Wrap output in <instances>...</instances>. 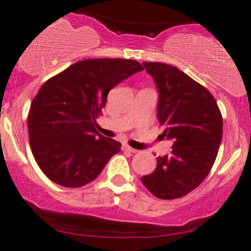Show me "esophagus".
I'll return each mask as SVG.
<instances>
[{"mask_svg": "<svg viewBox=\"0 0 251 251\" xmlns=\"http://www.w3.org/2000/svg\"><path fill=\"white\" fill-rule=\"evenodd\" d=\"M123 151H128V153H137V149L135 148H131L130 146H127V144H123Z\"/></svg>", "mask_w": 251, "mask_h": 251, "instance_id": "esophagus-1", "label": "esophagus"}]
</instances>
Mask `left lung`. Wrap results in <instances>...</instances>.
<instances>
[{
  "label": "left lung",
  "instance_id": "1",
  "mask_svg": "<svg viewBox=\"0 0 251 251\" xmlns=\"http://www.w3.org/2000/svg\"><path fill=\"white\" fill-rule=\"evenodd\" d=\"M158 90L156 116L171 140L170 155L142 177L151 194L176 199L199 186L211 170L222 138V116L211 93L183 72L165 63H143Z\"/></svg>",
  "mask_w": 251,
  "mask_h": 251
}]
</instances>
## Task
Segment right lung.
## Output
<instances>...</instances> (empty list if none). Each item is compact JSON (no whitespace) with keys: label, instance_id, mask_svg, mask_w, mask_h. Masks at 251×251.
I'll list each match as a JSON object with an SVG mask.
<instances>
[{"label":"right lung","instance_id":"1","mask_svg":"<svg viewBox=\"0 0 251 251\" xmlns=\"http://www.w3.org/2000/svg\"><path fill=\"white\" fill-rule=\"evenodd\" d=\"M143 67L131 59H86L50 78L27 115L32 155L50 181L69 188L92 182L121 143L96 131L108 93Z\"/></svg>","mask_w":251,"mask_h":251}]
</instances>
